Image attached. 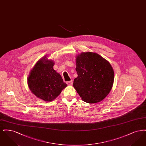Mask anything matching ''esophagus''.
Listing matches in <instances>:
<instances>
[{"label": "esophagus", "instance_id": "obj_1", "mask_svg": "<svg viewBox=\"0 0 146 146\" xmlns=\"http://www.w3.org/2000/svg\"><path fill=\"white\" fill-rule=\"evenodd\" d=\"M67 84L68 85H72L73 84V81L72 80H70V81H68L67 82Z\"/></svg>", "mask_w": 146, "mask_h": 146}]
</instances>
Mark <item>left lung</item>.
Listing matches in <instances>:
<instances>
[{"label": "left lung", "instance_id": "1", "mask_svg": "<svg viewBox=\"0 0 146 146\" xmlns=\"http://www.w3.org/2000/svg\"><path fill=\"white\" fill-rule=\"evenodd\" d=\"M78 77L73 86L83 101L89 104L103 100L111 90L114 73L111 65L96 53L86 52L76 58Z\"/></svg>", "mask_w": 146, "mask_h": 146}]
</instances>
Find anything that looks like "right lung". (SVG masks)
<instances>
[{"label":"right lung","instance_id":"add662e5","mask_svg":"<svg viewBox=\"0 0 146 146\" xmlns=\"http://www.w3.org/2000/svg\"><path fill=\"white\" fill-rule=\"evenodd\" d=\"M54 63L45 57L36 63L28 78V86L32 92L45 101H51L67 86L53 68Z\"/></svg>","mask_w":146,"mask_h":146}]
</instances>
